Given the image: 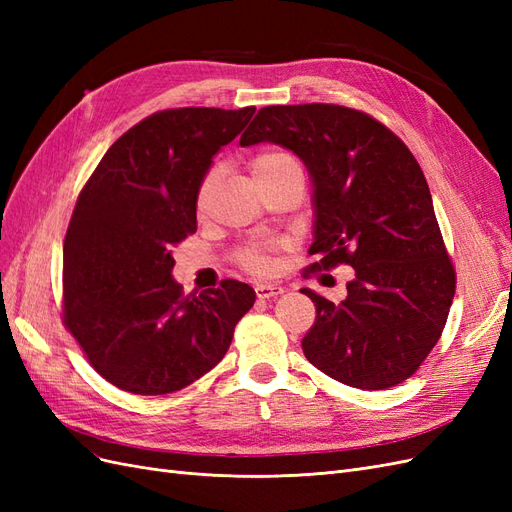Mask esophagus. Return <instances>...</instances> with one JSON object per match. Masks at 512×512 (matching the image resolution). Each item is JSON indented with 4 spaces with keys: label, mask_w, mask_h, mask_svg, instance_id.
<instances>
[{
    "label": "esophagus",
    "mask_w": 512,
    "mask_h": 512,
    "mask_svg": "<svg viewBox=\"0 0 512 512\" xmlns=\"http://www.w3.org/2000/svg\"><path fill=\"white\" fill-rule=\"evenodd\" d=\"M282 292H284V288L277 286V284H258V286H256V297H258V299L280 297Z\"/></svg>",
    "instance_id": "esophagus-1"
}]
</instances>
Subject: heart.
I'll use <instances>...</instances> for the list:
<instances>
[{
  "label": "heart",
  "instance_id": "b5f03b06",
  "mask_svg": "<svg viewBox=\"0 0 512 512\" xmlns=\"http://www.w3.org/2000/svg\"><path fill=\"white\" fill-rule=\"evenodd\" d=\"M288 168H301L297 164V160H294L292 156H288V153H282V151H265V153H258V156L252 160V173H254V179L260 183V181H267L275 175H280L282 170H288ZM220 179V168L218 166H211L207 173L203 175V179H200L198 183V190H196V209L203 211L209 203L211 198V192L215 188V183H218ZM237 260L239 265L243 269H247L250 273H258V275H265L271 271L273 262H271V256L267 254L265 247H245V250H241L237 254Z\"/></svg>",
  "mask_w": 512,
  "mask_h": 512
}]
</instances>
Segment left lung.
Returning a JSON list of instances; mask_svg holds the SVG:
<instances>
[{
	"label": "left lung",
	"instance_id": "left-lung-1",
	"mask_svg": "<svg viewBox=\"0 0 512 512\" xmlns=\"http://www.w3.org/2000/svg\"><path fill=\"white\" fill-rule=\"evenodd\" d=\"M239 143L297 153L314 183L309 256L318 260L307 269H354L337 305L301 288L316 305L301 342L307 361L354 389L408 380L438 344L455 297L453 262L410 149L367 113L316 102L260 108Z\"/></svg>",
	"mask_w": 512,
	"mask_h": 512
}]
</instances>
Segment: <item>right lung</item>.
I'll list each match as a JSON object with an SVG mask.
<instances>
[{
    "label": "right lung",
    "instance_id": "1",
    "mask_svg": "<svg viewBox=\"0 0 512 512\" xmlns=\"http://www.w3.org/2000/svg\"><path fill=\"white\" fill-rule=\"evenodd\" d=\"M256 108H168L104 153L64 241V324L89 365L134 395H166L205 376L256 292L243 282L185 297L173 247L196 232V190L213 156Z\"/></svg>",
    "mask_w": 512,
    "mask_h": 512
}]
</instances>
